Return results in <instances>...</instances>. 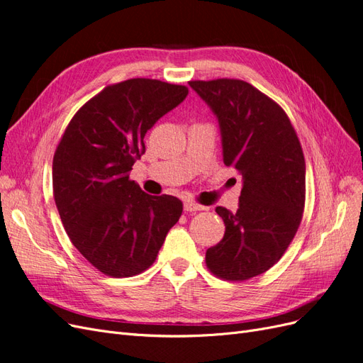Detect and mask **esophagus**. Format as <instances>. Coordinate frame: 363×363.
Instances as JSON below:
<instances>
[{
    "label": "esophagus",
    "mask_w": 363,
    "mask_h": 363,
    "mask_svg": "<svg viewBox=\"0 0 363 363\" xmlns=\"http://www.w3.org/2000/svg\"><path fill=\"white\" fill-rule=\"evenodd\" d=\"M203 208H204V206L195 203V201H191V200L184 201V211L186 212H196V211H203Z\"/></svg>",
    "instance_id": "obj_1"
}]
</instances>
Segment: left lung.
<instances>
[{
    "label": "left lung",
    "mask_w": 363,
    "mask_h": 363,
    "mask_svg": "<svg viewBox=\"0 0 363 363\" xmlns=\"http://www.w3.org/2000/svg\"><path fill=\"white\" fill-rule=\"evenodd\" d=\"M211 106L223 138L224 164L242 175L236 212L218 206L225 225L206 251L213 276L242 281L276 265L300 227L306 201L303 148L283 108L244 80H192Z\"/></svg>",
    "instance_id": "left-lung-1"
}]
</instances>
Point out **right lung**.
<instances>
[{
    "mask_svg": "<svg viewBox=\"0 0 363 363\" xmlns=\"http://www.w3.org/2000/svg\"><path fill=\"white\" fill-rule=\"evenodd\" d=\"M152 79L108 84L77 112L52 159V194L72 245L108 277H133L155 263L183 203L148 195L130 180L147 131L188 95Z\"/></svg>",
    "mask_w": 363,
    "mask_h": 363,
    "instance_id": "obj_1",
    "label": "right lung"
}]
</instances>
